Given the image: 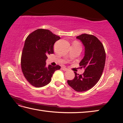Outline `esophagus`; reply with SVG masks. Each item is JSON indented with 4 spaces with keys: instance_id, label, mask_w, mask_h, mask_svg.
Segmentation results:
<instances>
[{
    "instance_id": "obj_1",
    "label": "esophagus",
    "mask_w": 123,
    "mask_h": 123,
    "mask_svg": "<svg viewBox=\"0 0 123 123\" xmlns=\"http://www.w3.org/2000/svg\"><path fill=\"white\" fill-rule=\"evenodd\" d=\"M62 70H63V71H66L68 70V69H67V68H65V67H62Z\"/></svg>"
}]
</instances>
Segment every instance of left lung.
<instances>
[{"label": "left lung", "mask_w": 123, "mask_h": 123, "mask_svg": "<svg viewBox=\"0 0 123 123\" xmlns=\"http://www.w3.org/2000/svg\"><path fill=\"white\" fill-rule=\"evenodd\" d=\"M76 38L85 47V56L79 63L85 72L82 74L74 72V79L67 82L74 90L82 92L92 88L100 79L105 67L106 53L103 44L95 36L83 34Z\"/></svg>", "instance_id": "1"}]
</instances>
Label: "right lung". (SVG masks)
<instances>
[{
  "instance_id": "add662e5",
  "label": "right lung",
  "mask_w": 123,
  "mask_h": 123,
  "mask_svg": "<svg viewBox=\"0 0 123 123\" xmlns=\"http://www.w3.org/2000/svg\"><path fill=\"white\" fill-rule=\"evenodd\" d=\"M60 39L50 31L38 29L26 38L21 56V68L24 76L31 85L42 87L50 82L54 72L60 66L49 65L45 61L48 56L53 54V45Z\"/></svg>"
}]
</instances>
